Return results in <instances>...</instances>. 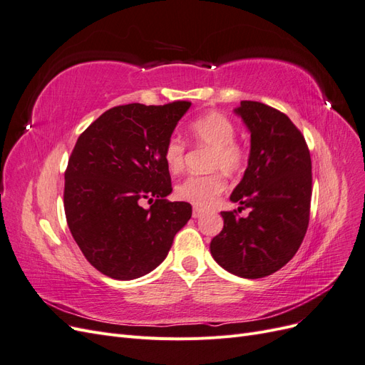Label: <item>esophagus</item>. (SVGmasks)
Listing matches in <instances>:
<instances>
[{
  "label": "esophagus",
  "instance_id": "obj_1",
  "mask_svg": "<svg viewBox=\"0 0 365 365\" xmlns=\"http://www.w3.org/2000/svg\"><path fill=\"white\" fill-rule=\"evenodd\" d=\"M193 217H201L204 215V210L200 207H193Z\"/></svg>",
  "mask_w": 365,
  "mask_h": 365
}]
</instances>
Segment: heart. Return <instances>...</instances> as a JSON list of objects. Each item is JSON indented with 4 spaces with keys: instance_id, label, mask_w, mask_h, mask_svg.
Instances as JSON below:
<instances>
[{
    "instance_id": "obj_1",
    "label": "heart",
    "mask_w": 365,
    "mask_h": 365,
    "mask_svg": "<svg viewBox=\"0 0 365 365\" xmlns=\"http://www.w3.org/2000/svg\"><path fill=\"white\" fill-rule=\"evenodd\" d=\"M189 132L200 145L212 149L208 165L216 169L205 175H190L176 185V196L196 207H210L227 189V173L242 170L247 161L245 148L235 140L236 129L231 120L216 111H210L192 120ZM165 165L172 173H180L185 165V145L178 135H172L163 149Z\"/></svg>"
}]
</instances>
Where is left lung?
Segmentation results:
<instances>
[{"label": "left lung", "mask_w": 365, "mask_h": 365, "mask_svg": "<svg viewBox=\"0 0 365 365\" xmlns=\"http://www.w3.org/2000/svg\"><path fill=\"white\" fill-rule=\"evenodd\" d=\"M235 113L251 134L244 178L230 200L247 217L222 212L224 228L210 244L228 272L262 279L279 271L300 248L309 225L312 163L306 140L289 117L260 102L242 101Z\"/></svg>", "instance_id": "left-lung-1"}]
</instances>
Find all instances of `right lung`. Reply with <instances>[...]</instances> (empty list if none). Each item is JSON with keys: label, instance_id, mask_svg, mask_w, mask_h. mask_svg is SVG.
<instances>
[{"label": "right lung", "instance_id": "right-lung-1", "mask_svg": "<svg viewBox=\"0 0 365 365\" xmlns=\"http://www.w3.org/2000/svg\"><path fill=\"white\" fill-rule=\"evenodd\" d=\"M190 102L129 103L108 109L88 126L65 170L68 228L86 260L108 277L134 280L168 257L192 205L170 202L163 149ZM141 199H155L149 209Z\"/></svg>", "mask_w": 365, "mask_h": 365}]
</instances>
